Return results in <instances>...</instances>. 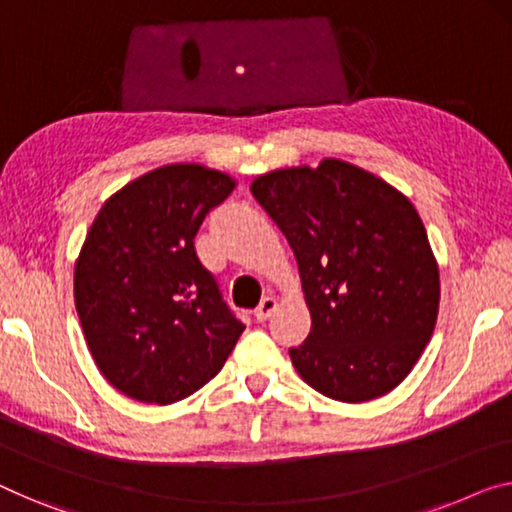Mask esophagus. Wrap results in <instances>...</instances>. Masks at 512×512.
Wrapping results in <instances>:
<instances>
[{
    "mask_svg": "<svg viewBox=\"0 0 512 512\" xmlns=\"http://www.w3.org/2000/svg\"><path fill=\"white\" fill-rule=\"evenodd\" d=\"M276 308H278V299H276V296H264L262 303H259L257 308H255L257 322H266V319H269V317L273 315V312H276Z\"/></svg>",
    "mask_w": 512,
    "mask_h": 512,
    "instance_id": "1",
    "label": "esophagus"
}]
</instances>
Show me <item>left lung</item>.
Masks as SVG:
<instances>
[{
    "label": "left lung",
    "instance_id": "8db88e82",
    "mask_svg": "<svg viewBox=\"0 0 512 512\" xmlns=\"http://www.w3.org/2000/svg\"><path fill=\"white\" fill-rule=\"evenodd\" d=\"M250 190L299 262L312 329L289 349L296 372L340 402L393 391L439 312V266L414 204L338 158L262 174Z\"/></svg>",
    "mask_w": 512,
    "mask_h": 512
}]
</instances>
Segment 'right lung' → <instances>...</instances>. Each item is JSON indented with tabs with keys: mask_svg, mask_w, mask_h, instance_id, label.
Masks as SVG:
<instances>
[{
	"mask_svg": "<svg viewBox=\"0 0 512 512\" xmlns=\"http://www.w3.org/2000/svg\"><path fill=\"white\" fill-rule=\"evenodd\" d=\"M232 190L218 170L163 165L117 190L87 232L75 308L98 370L128 398H188L246 329L195 253L202 220Z\"/></svg>",
	"mask_w": 512,
	"mask_h": 512,
	"instance_id": "right-lung-1",
	"label": "right lung"
}]
</instances>
